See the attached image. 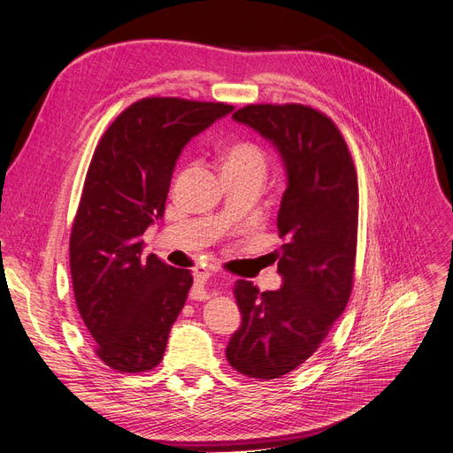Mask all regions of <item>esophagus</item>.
Returning <instances> with one entry per match:
<instances>
[{
  "mask_svg": "<svg viewBox=\"0 0 453 453\" xmlns=\"http://www.w3.org/2000/svg\"><path fill=\"white\" fill-rule=\"evenodd\" d=\"M217 295V287L211 283L210 273H203L195 283L193 289H190V298L193 300H208Z\"/></svg>",
  "mask_w": 453,
  "mask_h": 453,
  "instance_id": "obj_1",
  "label": "esophagus"
}]
</instances>
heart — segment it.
Listing matches in <instances>:
<instances>
[{"label": "heart", "mask_w": 453, "mask_h": 453, "mask_svg": "<svg viewBox=\"0 0 453 453\" xmlns=\"http://www.w3.org/2000/svg\"><path fill=\"white\" fill-rule=\"evenodd\" d=\"M223 168L225 170H242V168H257L263 170L266 166V157L263 149L251 142L232 143L223 150Z\"/></svg>", "instance_id": "b5f03b06"}]
</instances>
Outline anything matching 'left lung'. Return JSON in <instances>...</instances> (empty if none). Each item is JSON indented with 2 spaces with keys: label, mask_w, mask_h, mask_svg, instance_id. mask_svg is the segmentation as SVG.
Returning <instances> with one entry per match:
<instances>
[{
  "label": "left lung",
  "mask_w": 453,
  "mask_h": 453,
  "mask_svg": "<svg viewBox=\"0 0 453 453\" xmlns=\"http://www.w3.org/2000/svg\"><path fill=\"white\" fill-rule=\"evenodd\" d=\"M232 119L272 142L287 172L278 213L285 243L276 251L283 285L260 293L251 281H236L242 325L226 346L240 374L273 380L311 357L348 306L357 251V172L334 122L310 105H245Z\"/></svg>",
  "instance_id": "1"
}]
</instances>
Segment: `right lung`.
<instances>
[{"label": "right lung", "instance_id": "right-lung-1", "mask_svg": "<svg viewBox=\"0 0 453 453\" xmlns=\"http://www.w3.org/2000/svg\"><path fill=\"white\" fill-rule=\"evenodd\" d=\"M221 102L143 98L96 147L70 236L75 303L96 355L119 372H147L166 351L193 276L150 253L143 232L166 205L183 147L232 111Z\"/></svg>", "mask_w": 453, "mask_h": 453}]
</instances>
